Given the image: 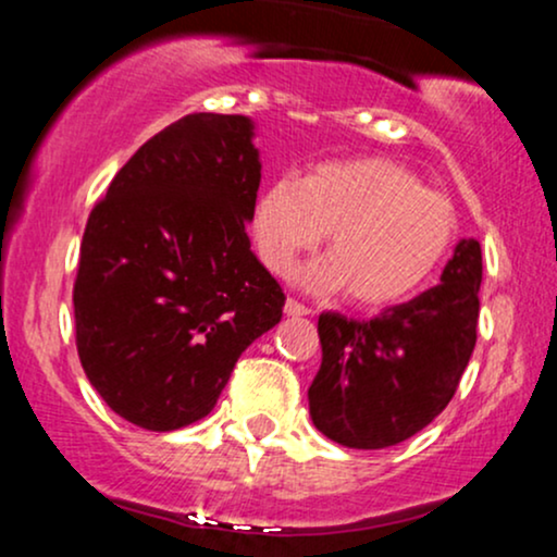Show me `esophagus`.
<instances>
[{"label":"esophagus","mask_w":557,"mask_h":557,"mask_svg":"<svg viewBox=\"0 0 557 557\" xmlns=\"http://www.w3.org/2000/svg\"><path fill=\"white\" fill-rule=\"evenodd\" d=\"M285 314L287 317H306V314H311V309H309V306L300 304V300H296V298H287L285 300Z\"/></svg>","instance_id":"obj_1"}]
</instances>
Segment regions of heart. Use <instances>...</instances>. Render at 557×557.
Instances as JSON below:
<instances>
[{
	"label": "heart",
	"mask_w": 557,
	"mask_h": 557,
	"mask_svg": "<svg viewBox=\"0 0 557 557\" xmlns=\"http://www.w3.org/2000/svg\"><path fill=\"white\" fill-rule=\"evenodd\" d=\"M330 230V257L304 274L319 290L348 287L363 306H393L443 267L458 216L443 194L389 159H343L306 172L300 183L274 181L257 201L253 238L274 274H287Z\"/></svg>",
	"instance_id": "b5f03b06"
}]
</instances>
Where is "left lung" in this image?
<instances>
[{"instance_id": "1", "label": "left lung", "mask_w": 557, "mask_h": 557, "mask_svg": "<svg viewBox=\"0 0 557 557\" xmlns=\"http://www.w3.org/2000/svg\"><path fill=\"white\" fill-rule=\"evenodd\" d=\"M440 280L367 322L332 311L319 317L322 367L309 387V411L324 437L380 450L445 411L476 345L479 240L458 243Z\"/></svg>"}]
</instances>
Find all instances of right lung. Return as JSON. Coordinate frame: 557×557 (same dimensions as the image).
<instances>
[{
	"mask_svg": "<svg viewBox=\"0 0 557 557\" xmlns=\"http://www.w3.org/2000/svg\"><path fill=\"white\" fill-rule=\"evenodd\" d=\"M251 138L243 114H185L88 214L75 345L96 393L144 430L207 417L243 350L283 319V287L246 233L261 183Z\"/></svg>",
	"mask_w": 557,
	"mask_h": 557,
	"instance_id": "right-lung-1",
	"label": "right lung"
}]
</instances>
